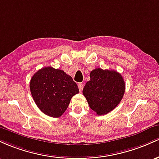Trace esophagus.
<instances>
[{
    "label": "esophagus",
    "instance_id": "esophagus-1",
    "mask_svg": "<svg viewBox=\"0 0 159 159\" xmlns=\"http://www.w3.org/2000/svg\"><path fill=\"white\" fill-rule=\"evenodd\" d=\"M78 88H79V90H80V92H83V84H82V83H79V84H78Z\"/></svg>",
    "mask_w": 159,
    "mask_h": 159
}]
</instances>
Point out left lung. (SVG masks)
<instances>
[{
    "mask_svg": "<svg viewBox=\"0 0 159 159\" xmlns=\"http://www.w3.org/2000/svg\"><path fill=\"white\" fill-rule=\"evenodd\" d=\"M125 84L116 70L96 68L90 73V80L83 90L89 107L97 115L110 113L122 101Z\"/></svg>",
    "mask_w": 159,
    "mask_h": 159,
    "instance_id": "obj_1",
    "label": "left lung"
}]
</instances>
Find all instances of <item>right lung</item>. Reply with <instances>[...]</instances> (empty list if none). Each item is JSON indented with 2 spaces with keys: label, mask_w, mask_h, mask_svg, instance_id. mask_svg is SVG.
<instances>
[{
  "label": "right lung",
  "mask_w": 159,
  "mask_h": 159,
  "mask_svg": "<svg viewBox=\"0 0 159 159\" xmlns=\"http://www.w3.org/2000/svg\"><path fill=\"white\" fill-rule=\"evenodd\" d=\"M30 90L38 108L54 118L65 113L71 98L79 93L77 85L70 76L52 67H43L34 74Z\"/></svg>",
  "instance_id": "1"
}]
</instances>
